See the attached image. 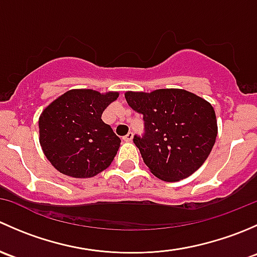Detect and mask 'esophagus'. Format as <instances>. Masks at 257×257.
Segmentation results:
<instances>
[{
	"label": "esophagus",
	"mask_w": 257,
	"mask_h": 257,
	"mask_svg": "<svg viewBox=\"0 0 257 257\" xmlns=\"http://www.w3.org/2000/svg\"><path fill=\"white\" fill-rule=\"evenodd\" d=\"M132 139H133V133H132V132H129V133L126 134V136L123 137V141L124 142H131Z\"/></svg>",
	"instance_id": "obj_1"
}]
</instances>
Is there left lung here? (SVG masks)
Returning a JSON list of instances; mask_svg holds the SVG:
<instances>
[{"label": "left lung", "instance_id": "1", "mask_svg": "<svg viewBox=\"0 0 257 257\" xmlns=\"http://www.w3.org/2000/svg\"><path fill=\"white\" fill-rule=\"evenodd\" d=\"M125 99L143 115L144 133L136 134L133 142L155 177L178 181L204 164L217 136L210 103L184 89L126 92Z\"/></svg>", "mask_w": 257, "mask_h": 257}]
</instances>
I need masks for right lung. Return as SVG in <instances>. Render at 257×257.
<instances>
[{
	"instance_id": "1",
	"label": "right lung",
	"mask_w": 257,
	"mask_h": 257,
	"mask_svg": "<svg viewBox=\"0 0 257 257\" xmlns=\"http://www.w3.org/2000/svg\"><path fill=\"white\" fill-rule=\"evenodd\" d=\"M118 93L73 89L64 93L41 114L40 143L51 164L62 174L90 178L112 164L120 139L102 120Z\"/></svg>"
}]
</instances>
